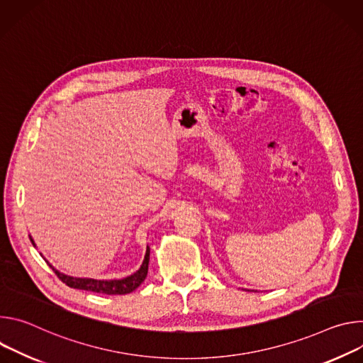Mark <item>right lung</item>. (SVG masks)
I'll return each mask as SVG.
<instances>
[{"label": "right lung", "instance_id": "right-lung-1", "mask_svg": "<svg viewBox=\"0 0 363 363\" xmlns=\"http://www.w3.org/2000/svg\"><path fill=\"white\" fill-rule=\"evenodd\" d=\"M31 244L35 247L33 238L30 236ZM148 261H150V248L147 247L144 261L140 267L138 271H135L133 275L121 278V279H94V278H76L66 275L63 272H59L56 268H53L50 264V268H53L55 274L63 281V283L70 287V289H77V290H86V291H94L99 294H128L133 293L135 289L141 286L143 281L147 277L148 272Z\"/></svg>", "mask_w": 363, "mask_h": 363}]
</instances>
